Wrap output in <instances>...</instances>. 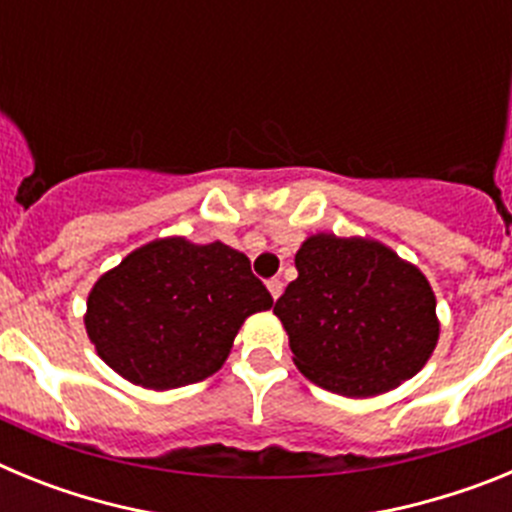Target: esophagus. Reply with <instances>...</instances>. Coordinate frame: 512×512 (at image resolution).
Returning <instances> with one entry per match:
<instances>
[{
    "instance_id": "esophagus-1",
    "label": "esophagus",
    "mask_w": 512,
    "mask_h": 512,
    "mask_svg": "<svg viewBox=\"0 0 512 512\" xmlns=\"http://www.w3.org/2000/svg\"><path fill=\"white\" fill-rule=\"evenodd\" d=\"M266 289H269V295L274 297V300H279V295H282V282H279V279H269V282H266Z\"/></svg>"
}]
</instances>
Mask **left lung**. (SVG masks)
<instances>
[{"mask_svg":"<svg viewBox=\"0 0 512 512\" xmlns=\"http://www.w3.org/2000/svg\"><path fill=\"white\" fill-rule=\"evenodd\" d=\"M297 279L274 305L292 361L343 397H377L431 359L441 323L423 271L374 238L315 233L295 256Z\"/></svg>","mask_w":512,"mask_h":512,"instance_id":"left-lung-1","label":"left lung"}]
</instances>
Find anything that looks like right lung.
<instances>
[{"label":"right lung","mask_w":512,"mask_h":512,"mask_svg":"<svg viewBox=\"0 0 512 512\" xmlns=\"http://www.w3.org/2000/svg\"><path fill=\"white\" fill-rule=\"evenodd\" d=\"M271 305L246 253L169 235L104 271L87 297L84 325L112 372L164 392L212 377L246 318Z\"/></svg>","instance_id":"1"}]
</instances>
